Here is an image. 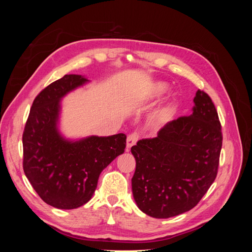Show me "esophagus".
<instances>
[{
    "label": "esophagus",
    "instance_id": "esophagus-1",
    "mask_svg": "<svg viewBox=\"0 0 252 252\" xmlns=\"http://www.w3.org/2000/svg\"><path fill=\"white\" fill-rule=\"evenodd\" d=\"M139 138H140V135L138 132H132L131 134H129L127 136V150H129V148L133 146V145L138 142Z\"/></svg>",
    "mask_w": 252,
    "mask_h": 252
}]
</instances>
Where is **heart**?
<instances>
[{
    "instance_id": "1",
    "label": "heart",
    "mask_w": 252,
    "mask_h": 252,
    "mask_svg": "<svg viewBox=\"0 0 252 252\" xmlns=\"http://www.w3.org/2000/svg\"><path fill=\"white\" fill-rule=\"evenodd\" d=\"M167 87L165 84L163 83H157L155 85V88H154V94L155 95H161L163 94L165 91H166ZM174 102H170L168 105L166 106L165 108H163L161 111L158 112V121L159 122V123H162V122L166 121L167 119H168L170 117V114L172 113V111L174 110Z\"/></svg>"
}]
</instances>
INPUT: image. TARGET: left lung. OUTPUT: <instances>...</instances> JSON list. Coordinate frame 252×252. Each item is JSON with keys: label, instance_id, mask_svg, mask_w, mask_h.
Instances as JSON below:
<instances>
[{"label": "left lung", "instance_id": "1", "mask_svg": "<svg viewBox=\"0 0 252 252\" xmlns=\"http://www.w3.org/2000/svg\"><path fill=\"white\" fill-rule=\"evenodd\" d=\"M192 113L167 123L157 138L131 147L135 171L132 193L138 207L157 219L192 209L215 182L222 149V127L216 106L203 90Z\"/></svg>", "mask_w": 252, "mask_h": 252}]
</instances>
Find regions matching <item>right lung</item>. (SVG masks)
Masks as SVG:
<instances>
[{
    "label": "right lung",
    "mask_w": 252,
    "mask_h": 252,
    "mask_svg": "<svg viewBox=\"0 0 252 252\" xmlns=\"http://www.w3.org/2000/svg\"><path fill=\"white\" fill-rule=\"evenodd\" d=\"M88 80L65 74L37 94L23 132V169L41 199L52 207L74 209L93 197L101 172L126 148V135L64 139L58 129L60 101Z\"/></svg>",
    "instance_id": "obj_1"
}]
</instances>
